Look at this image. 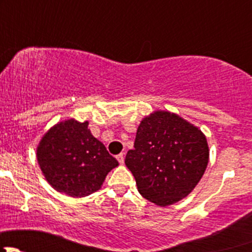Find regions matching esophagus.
<instances>
[{"instance_id": "34e87169", "label": "esophagus", "mask_w": 252, "mask_h": 252, "mask_svg": "<svg viewBox=\"0 0 252 252\" xmlns=\"http://www.w3.org/2000/svg\"><path fill=\"white\" fill-rule=\"evenodd\" d=\"M117 159H118V162L121 164L124 163V154H119L118 156H117Z\"/></svg>"}]
</instances>
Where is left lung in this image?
Segmentation results:
<instances>
[{
  "instance_id": "obj_1",
  "label": "left lung",
  "mask_w": 252,
  "mask_h": 252,
  "mask_svg": "<svg viewBox=\"0 0 252 252\" xmlns=\"http://www.w3.org/2000/svg\"><path fill=\"white\" fill-rule=\"evenodd\" d=\"M207 163L208 145L202 131L166 111H156L142 119L134 149L126 156L139 192L158 206L188 196Z\"/></svg>"
}]
</instances>
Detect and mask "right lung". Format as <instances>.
Listing matches in <instances>:
<instances>
[{"mask_svg": "<svg viewBox=\"0 0 252 252\" xmlns=\"http://www.w3.org/2000/svg\"><path fill=\"white\" fill-rule=\"evenodd\" d=\"M88 126L89 122L79 123L74 119L61 122L37 146V162L47 182L72 197L97 191L108 172L118 166Z\"/></svg>", "mask_w": 252, "mask_h": 252, "instance_id": "1", "label": "right lung"}]
</instances>
